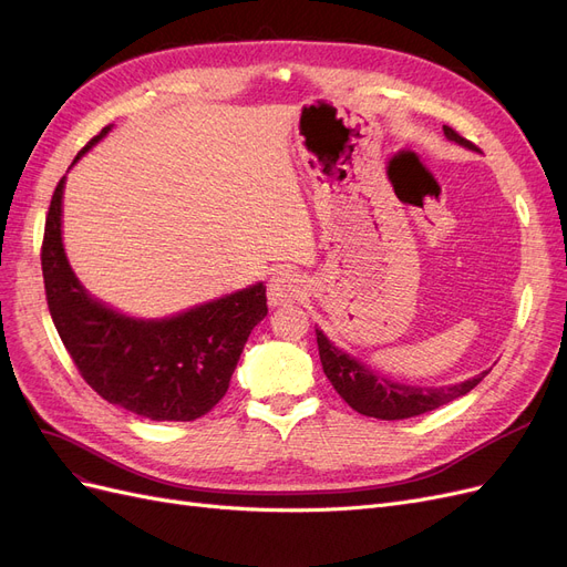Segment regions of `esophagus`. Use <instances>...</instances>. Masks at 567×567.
I'll return each mask as SVG.
<instances>
[{
	"label": "esophagus",
	"mask_w": 567,
	"mask_h": 567,
	"mask_svg": "<svg viewBox=\"0 0 567 567\" xmlns=\"http://www.w3.org/2000/svg\"><path fill=\"white\" fill-rule=\"evenodd\" d=\"M306 285L301 280V276L297 270L291 268H282L278 274H274V278L268 280V303L270 306H287L299 301L303 297Z\"/></svg>",
	"instance_id": "34e87169"
}]
</instances>
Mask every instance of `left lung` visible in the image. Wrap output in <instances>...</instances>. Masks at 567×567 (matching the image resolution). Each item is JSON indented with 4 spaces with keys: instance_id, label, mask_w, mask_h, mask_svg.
<instances>
[{
    "instance_id": "obj_1",
    "label": "left lung",
    "mask_w": 567,
    "mask_h": 567,
    "mask_svg": "<svg viewBox=\"0 0 567 567\" xmlns=\"http://www.w3.org/2000/svg\"><path fill=\"white\" fill-rule=\"evenodd\" d=\"M445 130V136L467 151H477L475 143L463 138L456 134L452 127H442ZM317 348H319V359H322L324 375L333 384V389L340 393V399L348 403L352 410L365 416H375V420H408V416H416L431 412L440 405H447L454 399L465 396L467 391L475 389L484 375L480 373L473 380H465L458 384L450 386H412V384H401L384 378L378 371H371V368L350 357L348 352L338 350L336 344L317 329Z\"/></svg>"
}]
</instances>
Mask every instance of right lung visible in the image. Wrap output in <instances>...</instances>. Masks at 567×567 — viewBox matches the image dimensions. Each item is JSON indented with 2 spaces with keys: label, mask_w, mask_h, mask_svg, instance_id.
<instances>
[{
  "label": "right lung",
  "mask_w": 567,
  "mask_h": 567,
  "mask_svg": "<svg viewBox=\"0 0 567 567\" xmlns=\"http://www.w3.org/2000/svg\"><path fill=\"white\" fill-rule=\"evenodd\" d=\"M109 130L96 134L73 164ZM62 189L64 178L45 215L41 268L48 310L71 361L104 401L143 420H199L223 401L250 331L268 312L264 282L176 317L120 315L92 299L66 261Z\"/></svg>",
  "instance_id": "add662e5"
}]
</instances>
